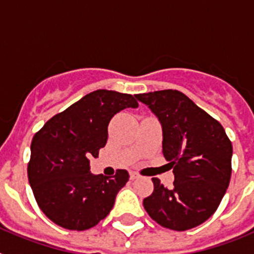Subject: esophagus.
<instances>
[{"label":"esophagus","instance_id":"esophagus-1","mask_svg":"<svg viewBox=\"0 0 254 254\" xmlns=\"http://www.w3.org/2000/svg\"><path fill=\"white\" fill-rule=\"evenodd\" d=\"M138 177H140V176H138L137 173H134V172H131V173H129V178H131L132 181H134V179H137Z\"/></svg>","mask_w":254,"mask_h":254}]
</instances>
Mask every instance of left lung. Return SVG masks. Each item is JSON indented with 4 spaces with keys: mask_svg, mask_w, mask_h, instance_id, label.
<instances>
[{
    "mask_svg": "<svg viewBox=\"0 0 254 254\" xmlns=\"http://www.w3.org/2000/svg\"><path fill=\"white\" fill-rule=\"evenodd\" d=\"M163 129V154L174 173L172 190L152 178L143 199L152 220L172 230L205 223L220 205L232 176L233 146L216 120L178 90L138 94Z\"/></svg>",
    "mask_w": 254,
    "mask_h": 254,
    "instance_id": "obj_1",
    "label": "left lung"
}]
</instances>
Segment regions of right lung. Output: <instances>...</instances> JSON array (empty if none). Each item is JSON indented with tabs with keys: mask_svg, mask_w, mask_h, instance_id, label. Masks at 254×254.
Wrapping results in <instances>:
<instances>
[{
	"mask_svg": "<svg viewBox=\"0 0 254 254\" xmlns=\"http://www.w3.org/2000/svg\"><path fill=\"white\" fill-rule=\"evenodd\" d=\"M129 94L96 90L87 94L43 126L31 141L29 183L40 210L57 225L86 230L113 208L128 172L104 177L90 172L108 140V125L118 112L137 108Z\"/></svg>",
	"mask_w": 254,
	"mask_h": 254,
	"instance_id": "1",
	"label": "right lung"
}]
</instances>
